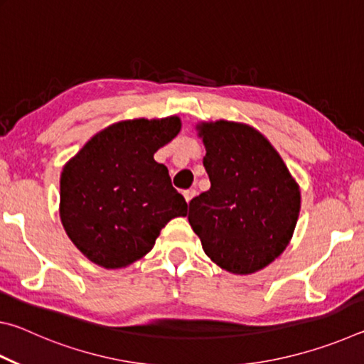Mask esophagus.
I'll list each match as a JSON object with an SVG mask.
<instances>
[{"mask_svg": "<svg viewBox=\"0 0 364 364\" xmlns=\"http://www.w3.org/2000/svg\"><path fill=\"white\" fill-rule=\"evenodd\" d=\"M183 194H184V199H186V202L189 204V202L193 200L194 197L197 196V191H196V189H186Z\"/></svg>", "mask_w": 364, "mask_h": 364, "instance_id": "34e87169", "label": "esophagus"}]
</instances>
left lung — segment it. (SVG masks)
Wrapping results in <instances>:
<instances>
[{
    "label": "left lung",
    "instance_id": "8db88e82",
    "mask_svg": "<svg viewBox=\"0 0 364 364\" xmlns=\"http://www.w3.org/2000/svg\"><path fill=\"white\" fill-rule=\"evenodd\" d=\"M210 189L189 202V225L213 263L252 274L274 262L291 242L300 188L278 151L241 122H202Z\"/></svg>",
    "mask_w": 364,
    "mask_h": 364
}]
</instances>
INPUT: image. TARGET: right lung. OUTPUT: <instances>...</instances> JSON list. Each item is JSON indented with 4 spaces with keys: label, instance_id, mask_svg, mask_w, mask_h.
I'll list each match as a JSON object with an SVG mask.
<instances>
[{
    "label": "right lung",
    "instance_id": "1",
    "mask_svg": "<svg viewBox=\"0 0 364 364\" xmlns=\"http://www.w3.org/2000/svg\"><path fill=\"white\" fill-rule=\"evenodd\" d=\"M181 130L180 117L133 119L96 133L60 173L59 215L82 254L107 269L125 268L151 252L188 204L154 160Z\"/></svg>",
    "mask_w": 364,
    "mask_h": 364
}]
</instances>
